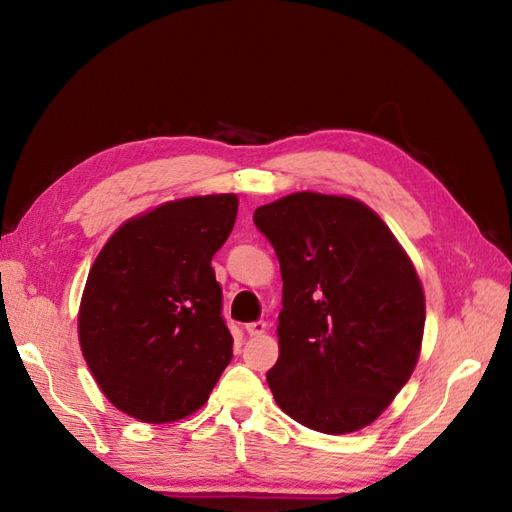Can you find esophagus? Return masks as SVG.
I'll use <instances>...</instances> for the list:
<instances>
[{
  "instance_id": "1",
  "label": "esophagus",
  "mask_w": 512,
  "mask_h": 512,
  "mask_svg": "<svg viewBox=\"0 0 512 512\" xmlns=\"http://www.w3.org/2000/svg\"><path fill=\"white\" fill-rule=\"evenodd\" d=\"M268 330L266 321H250L246 323V334L248 336H262Z\"/></svg>"
}]
</instances>
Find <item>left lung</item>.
I'll use <instances>...</instances> for the list:
<instances>
[{"label":"left lung","instance_id":"1","mask_svg":"<svg viewBox=\"0 0 512 512\" xmlns=\"http://www.w3.org/2000/svg\"><path fill=\"white\" fill-rule=\"evenodd\" d=\"M253 222L284 279L279 358L266 374L277 405L330 436L367 427L420 356L424 292L411 259L369 206L343 195L292 193Z\"/></svg>","mask_w":512,"mask_h":512}]
</instances>
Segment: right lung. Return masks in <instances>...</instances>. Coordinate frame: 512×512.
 I'll use <instances>...</instances> for the list:
<instances>
[{
    "label": "right lung",
    "mask_w": 512,
    "mask_h": 512,
    "mask_svg": "<svg viewBox=\"0 0 512 512\" xmlns=\"http://www.w3.org/2000/svg\"><path fill=\"white\" fill-rule=\"evenodd\" d=\"M237 195H195L127 220L96 257L79 308L90 372L116 409L162 424L209 400L233 358L211 259Z\"/></svg>",
    "instance_id": "right-lung-1"
}]
</instances>
